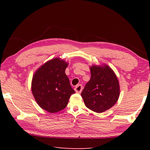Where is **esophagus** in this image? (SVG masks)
<instances>
[{"label": "esophagus", "mask_w": 150, "mask_h": 150, "mask_svg": "<svg viewBox=\"0 0 150 150\" xmlns=\"http://www.w3.org/2000/svg\"><path fill=\"white\" fill-rule=\"evenodd\" d=\"M82 90H83V86L81 85H78L75 87V91L76 93H81Z\"/></svg>", "instance_id": "obj_1"}]
</instances>
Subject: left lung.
<instances>
[{
	"label": "left lung",
	"mask_w": 150,
	"mask_h": 150,
	"mask_svg": "<svg viewBox=\"0 0 150 150\" xmlns=\"http://www.w3.org/2000/svg\"><path fill=\"white\" fill-rule=\"evenodd\" d=\"M91 77L81 93L85 106L95 112H103L115 105L120 96V85L108 65L90 67Z\"/></svg>",
	"instance_id": "obj_1"
}]
</instances>
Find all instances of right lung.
Returning a JSON list of instances; mask_svg holds the SVG:
<instances>
[{
    "instance_id": "obj_1",
    "label": "right lung",
    "mask_w": 150,
    "mask_h": 150,
    "mask_svg": "<svg viewBox=\"0 0 150 150\" xmlns=\"http://www.w3.org/2000/svg\"><path fill=\"white\" fill-rule=\"evenodd\" d=\"M67 66L65 61L55 57L43 64L33 75V96L38 105L50 113L64 109L75 93L65 73Z\"/></svg>"
}]
</instances>
